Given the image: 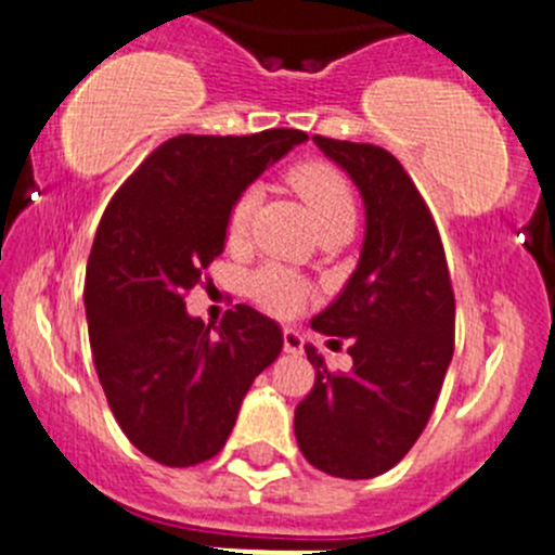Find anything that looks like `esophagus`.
Wrapping results in <instances>:
<instances>
[{
    "label": "esophagus",
    "instance_id": "esophagus-1",
    "mask_svg": "<svg viewBox=\"0 0 555 555\" xmlns=\"http://www.w3.org/2000/svg\"><path fill=\"white\" fill-rule=\"evenodd\" d=\"M282 340H284V351L287 354H300L304 351V335L298 333V330H284L282 333Z\"/></svg>",
    "mask_w": 555,
    "mask_h": 555
}]
</instances>
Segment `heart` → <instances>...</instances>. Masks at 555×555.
<instances>
[{
    "instance_id": "1",
    "label": "heart",
    "mask_w": 555,
    "mask_h": 555,
    "mask_svg": "<svg viewBox=\"0 0 555 555\" xmlns=\"http://www.w3.org/2000/svg\"><path fill=\"white\" fill-rule=\"evenodd\" d=\"M289 184L295 188V193L304 198V204L309 206L313 222H317L319 231L330 225H338V222H351L354 225L357 217V204L354 193H351V184L346 182V177L338 169H333L330 164H300L289 171ZM257 193L255 188H246L236 195L231 211H228V238L231 242H242L249 231L251 211H255ZM246 293L255 300L260 309H266L273 317H295L306 304V284L298 276H293L289 271L279 266H262L246 279Z\"/></svg>"
}]
</instances>
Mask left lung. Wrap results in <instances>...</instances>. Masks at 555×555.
<instances>
[{
	"mask_svg": "<svg viewBox=\"0 0 555 555\" xmlns=\"http://www.w3.org/2000/svg\"><path fill=\"white\" fill-rule=\"evenodd\" d=\"M360 188L365 242L344 293L311 327L349 340L354 367L317 371L295 408L298 449L333 478H376L395 467L427 427L453 357L456 304L438 225L400 160L376 144L313 137Z\"/></svg>",
	"mask_w": 555,
	"mask_h": 555,
	"instance_id": "left-lung-1",
	"label": "left lung"
}]
</instances>
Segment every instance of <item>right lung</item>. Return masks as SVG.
Masks as SVG:
<instances>
[{"label": "right lung", "instance_id": "add662e5", "mask_svg": "<svg viewBox=\"0 0 555 555\" xmlns=\"http://www.w3.org/2000/svg\"><path fill=\"white\" fill-rule=\"evenodd\" d=\"M306 139L295 128L182 133L104 209L86 271L93 365L126 438L166 467L217 456L251 382L282 351L279 324L251 306L211 327L184 311V295L225 249L236 195Z\"/></svg>", "mask_w": 555, "mask_h": 555}]
</instances>
